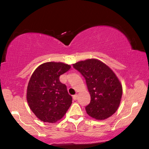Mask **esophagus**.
<instances>
[{"mask_svg":"<svg viewBox=\"0 0 149 149\" xmlns=\"http://www.w3.org/2000/svg\"><path fill=\"white\" fill-rule=\"evenodd\" d=\"M77 99V95H74V96H73V99H74V100H76Z\"/></svg>","mask_w":149,"mask_h":149,"instance_id":"34e87169","label":"esophagus"}]
</instances>
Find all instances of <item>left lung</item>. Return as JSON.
Wrapping results in <instances>:
<instances>
[{
    "instance_id": "1",
    "label": "left lung",
    "mask_w": 149,
    "mask_h": 149,
    "mask_svg": "<svg viewBox=\"0 0 149 149\" xmlns=\"http://www.w3.org/2000/svg\"><path fill=\"white\" fill-rule=\"evenodd\" d=\"M73 66L86 80L91 95L90 103L85 107L87 114L97 120L114 114L122 95V86L114 72L97 59L78 62Z\"/></svg>"
}]
</instances>
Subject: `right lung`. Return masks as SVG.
Instances as JSON below:
<instances>
[{
  "label": "right lung",
  "mask_w": 149,
  "mask_h": 149,
  "mask_svg": "<svg viewBox=\"0 0 149 149\" xmlns=\"http://www.w3.org/2000/svg\"><path fill=\"white\" fill-rule=\"evenodd\" d=\"M62 62H46L33 73L27 89V100L35 115L44 122L55 123L64 116L72 97L60 76L70 69Z\"/></svg>",
  "instance_id": "1"
}]
</instances>
